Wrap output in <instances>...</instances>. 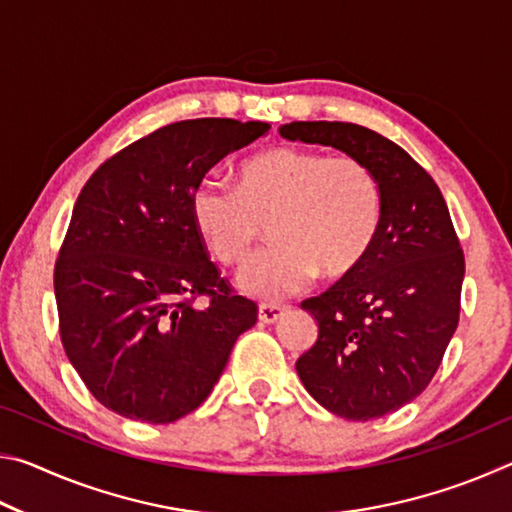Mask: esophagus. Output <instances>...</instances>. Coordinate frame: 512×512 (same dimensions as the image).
Wrapping results in <instances>:
<instances>
[{
	"label": "esophagus",
	"mask_w": 512,
	"mask_h": 512,
	"mask_svg": "<svg viewBox=\"0 0 512 512\" xmlns=\"http://www.w3.org/2000/svg\"><path fill=\"white\" fill-rule=\"evenodd\" d=\"M259 320H262V323H266V325H271V323H277V320H280L284 314H287V307H282V305H266V302H262V305H259Z\"/></svg>",
	"instance_id": "1"
}]
</instances>
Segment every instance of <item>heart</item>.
Instances as JSON below:
<instances>
[{"label":"heart","mask_w":512,"mask_h":512,"mask_svg":"<svg viewBox=\"0 0 512 512\" xmlns=\"http://www.w3.org/2000/svg\"><path fill=\"white\" fill-rule=\"evenodd\" d=\"M196 235L221 266H241L266 223L271 244L239 277L241 289L282 300L320 275L357 271L381 225V187L366 162L277 146L237 167V189L212 178L189 201Z\"/></svg>","instance_id":"obj_1"}]
</instances>
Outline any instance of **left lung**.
Returning a JSON list of instances; mask_svg holds the SVG:
<instances>
[{
    "label": "left lung",
    "instance_id": "obj_1",
    "mask_svg": "<svg viewBox=\"0 0 512 512\" xmlns=\"http://www.w3.org/2000/svg\"><path fill=\"white\" fill-rule=\"evenodd\" d=\"M287 140L366 162L381 187V225L357 271L307 298L318 339L296 361L318 404L375 420L413 402L443 361L461 316L463 248L433 178L402 146L348 121H291Z\"/></svg>",
    "mask_w": 512,
    "mask_h": 512
}]
</instances>
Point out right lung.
Instances as JSON below:
<instances>
[{
    "instance_id": "1",
    "label": "right lung",
    "mask_w": 512,
    "mask_h": 512,
    "mask_svg": "<svg viewBox=\"0 0 512 512\" xmlns=\"http://www.w3.org/2000/svg\"><path fill=\"white\" fill-rule=\"evenodd\" d=\"M264 121L187 119L112 155L76 198L54 268L60 341L83 384L124 418L169 424L212 393L257 305L223 280L189 201ZM211 300L201 310L196 297Z\"/></svg>"
}]
</instances>
